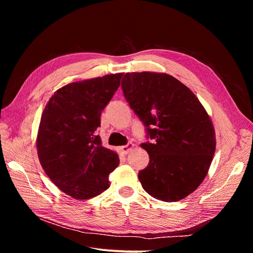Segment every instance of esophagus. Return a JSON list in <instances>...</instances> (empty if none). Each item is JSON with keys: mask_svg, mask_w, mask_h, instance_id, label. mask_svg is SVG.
Wrapping results in <instances>:
<instances>
[{"mask_svg": "<svg viewBox=\"0 0 253 253\" xmlns=\"http://www.w3.org/2000/svg\"><path fill=\"white\" fill-rule=\"evenodd\" d=\"M134 147H135L134 143L128 142L126 145H124V147H121L120 150H121L122 153H124V154H127V153H129L134 149Z\"/></svg>", "mask_w": 253, "mask_h": 253, "instance_id": "obj_1", "label": "esophagus"}]
</instances>
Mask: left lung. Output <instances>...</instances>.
I'll use <instances>...</instances> for the list:
<instances>
[{
  "label": "left lung",
  "mask_w": 253,
  "mask_h": 253,
  "mask_svg": "<svg viewBox=\"0 0 253 253\" xmlns=\"http://www.w3.org/2000/svg\"><path fill=\"white\" fill-rule=\"evenodd\" d=\"M131 109L152 142L141 143L150 163L139 171L152 197L177 202L200 187L215 153V131L193 91L171 75L126 73L121 81Z\"/></svg>",
  "instance_id": "1"
}]
</instances>
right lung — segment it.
<instances>
[{
    "label": "right lung",
    "mask_w": 253,
    "mask_h": 253,
    "mask_svg": "<svg viewBox=\"0 0 253 253\" xmlns=\"http://www.w3.org/2000/svg\"><path fill=\"white\" fill-rule=\"evenodd\" d=\"M122 75L67 84L51 96L42 113L37 136L40 164L50 180L76 200L102 193L119 165L117 153L104 148L95 132Z\"/></svg>",
    "instance_id": "obj_1"
}]
</instances>
